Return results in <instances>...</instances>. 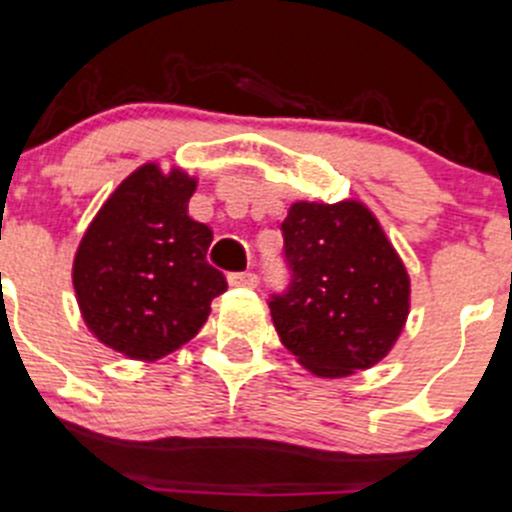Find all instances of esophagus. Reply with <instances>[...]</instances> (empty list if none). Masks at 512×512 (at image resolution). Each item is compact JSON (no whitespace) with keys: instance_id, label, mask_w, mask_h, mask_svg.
Segmentation results:
<instances>
[{"instance_id":"1","label":"esophagus","mask_w":512,"mask_h":512,"mask_svg":"<svg viewBox=\"0 0 512 512\" xmlns=\"http://www.w3.org/2000/svg\"><path fill=\"white\" fill-rule=\"evenodd\" d=\"M227 280L229 285H245V288H255V285L260 283V278H257L255 272H229Z\"/></svg>"}]
</instances>
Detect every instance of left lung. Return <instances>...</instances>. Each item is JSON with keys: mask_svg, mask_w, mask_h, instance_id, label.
Listing matches in <instances>:
<instances>
[{"mask_svg": "<svg viewBox=\"0 0 512 512\" xmlns=\"http://www.w3.org/2000/svg\"><path fill=\"white\" fill-rule=\"evenodd\" d=\"M280 229L290 280L267 305L283 346L318 376L381 361L407 321L409 275L374 214L298 202Z\"/></svg>", "mask_w": 512, "mask_h": 512, "instance_id": "left-lung-1", "label": "left lung"}]
</instances>
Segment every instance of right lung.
Listing matches in <instances>:
<instances>
[{
  "label": "right lung",
  "instance_id": "obj_1",
  "mask_svg": "<svg viewBox=\"0 0 512 512\" xmlns=\"http://www.w3.org/2000/svg\"><path fill=\"white\" fill-rule=\"evenodd\" d=\"M197 181L156 164L133 171L78 247L73 285L100 343L156 361L197 336L227 280L207 262L212 229L186 214Z\"/></svg>",
  "mask_w": 512,
  "mask_h": 512
}]
</instances>
